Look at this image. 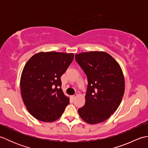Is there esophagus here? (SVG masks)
I'll list each match as a JSON object with an SVG mask.
<instances>
[{"label":"esophagus","mask_w":148,"mask_h":148,"mask_svg":"<svg viewBox=\"0 0 148 148\" xmlns=\"http://www.w3.org/2000/svg\"><path fill=\"white\" fill-rule=\"evenodd\" d=\"M75 97H76V95H72V96H71V98H72V99H74Z\"/></svg>","instance_id":"34e87169"}]
</instances>
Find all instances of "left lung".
Listing matches in <instances>:
<instances>
[{"label": "left lung", "mask_w": 148, "mask_h": 148, "mask_svg": "<svg viewBox=\"0 0 148 148\" xmlns=\"http://www.w3.org/2000/svg\"><path fill=\"white\" fill-rule=\"evenodd\" d=\"M86 74L85 104L78 109L80 117L90 124L106 121L118 109L125 92V79L118 63L103 51L75 55Z\"/></svg>", "instance_id": "obj_1"}]
</instances>
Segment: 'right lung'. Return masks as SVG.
<instances>
[{
  "label": "right lung",
  "instance_id": "right-lung-1",
  "mask_svg": "<svg viewBox=\"0 0 148 148\" xmlns=\"http://www.w3.org/2000/svg\"><path fill=\"white\" fill-rule=\"evenodd\" d=\"M74 59L73 53L40 52L26 63L20 79L21 97L31 115L44 122L58 119L69 99L61 88L60 77Z\"/></svg>",
  "mask_w": 148,
  "mask_h": 148
}]
</instances>
